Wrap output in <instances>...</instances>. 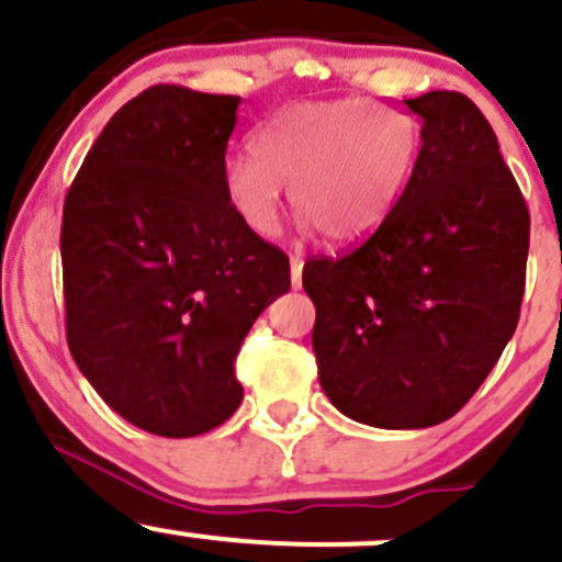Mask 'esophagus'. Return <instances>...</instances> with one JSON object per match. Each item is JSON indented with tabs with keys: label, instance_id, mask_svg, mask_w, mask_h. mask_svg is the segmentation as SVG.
<instances>
[{
	"label": "esophagus",
	"instance_id": "obj_1",
	"mask_svg": "<svg viewBox=\"0 0 562 562\" xmlns=\"http://www.w3.org/2000/svg\"><path fill=\"white\" fill-rule=\"evenodd\" d=\"M302 269H304V260L299 255L291 258V285L293 288H302Z\"/></svg>",
	"mask_w": 562,
	"mask_h": 562
}]
</instances>
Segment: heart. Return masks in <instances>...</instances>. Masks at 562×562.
<instances>
[{"label":"heart","mask_w":562,"mask_h":562,"mask_svg":"<svg viewBox=\"0 0 562 562\" xmlns=\"http://www.w3.org/2000/svg\"><path fill=\"white\" fill-rule=\"evenodd\" d=\"M422 130L407 111L367 98L293 103L255 133V151L223 162L228 206L255 236L277 234L282 181L304 225L331 245L370 236L416 171Z\"/></svg>","instance_id":"obj_1"}]
</instances>
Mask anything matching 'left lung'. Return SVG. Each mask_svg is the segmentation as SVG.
<instances>
[{"label":"left lung","instance_id":"left-lung-1","mask_svg":"<svg viewBox=\"0 0 562 562\" xmlns=\"http://www.w3.org/2000/svg\"><path fill=\"white\" fill-rule=\"evenodd\" d=\"M411 184L342 258H310L317 378L331 405L381 429L451 418L519 321L530 212L470 98L427 92Z\"/></svg>","mask_w":562,"mask_h":562}]
</instances>
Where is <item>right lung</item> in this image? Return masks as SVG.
<instances>
[{"label": "right lung", "instance_id": "add662e5", "mask_svg": "<svg viewBox=\"0 0 562 562\" xmlns=\"http://www.w3.org/2000/svg\"><path fill=\"white\" fill-rule=\"evenodd\" d=\"M234 94L160 83L119 108L61 212L67 345L135 427L192 438L239 407L236 356L291 263L223 192Z\"/></svg>", "mask_w": 562, "mask_h": 562}]
</instances>
